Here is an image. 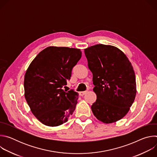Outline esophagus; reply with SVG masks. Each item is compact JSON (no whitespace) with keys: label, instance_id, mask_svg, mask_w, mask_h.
Returning a JSON list of instances; mask_svg holds the SVG:
<instances>
[{"label":"esophagus","instance_id":"34e87169","mask_svg":"<svg viewBox=\"0 0 157 157\" xmlns=\"http://www.w3.org/2000/svg\"><path fill=\"white\" fill-rule=\"evenodd\" d=\"M86 93H87V91H81V92H79V96H84Z\"/></svg>","mask_w":157,"mask_h":157}]
</instances>
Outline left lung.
<instances>
[{
	"label": "left lung",
	"instance_id": "1",
	"mask_svg": "<svg viewBox=\"0 0 157 157\" xmlns=\"http://www.w3.org/2000/svg\"><path fill=\"white\" fill-rule=\"evenodd\" d=\"M93 73L97 99L91 105L94 116L110 124L123 118L136 98V75L126 55L116 47L99 44L84 49Z\"/></svg>",
	"mask_w": 157,
	"mask_h": 157
}]
</instances>
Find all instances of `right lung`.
Segmentation results:
<instances>
[{
    "label": "right lung",
    "instance_id": "add662e5",
    "mask_svg": "<svg viewBox=\"0 0 157 157\" xmlns=\"http://www.w3.org/2000/svg\"><path fill=\"white\" fill-rule=\"evenodd\" d=\"M79 49L49 47L29 65L24 78L25 98L33 114L43 124L56 127L66 122L77 104L78 93L62 87L70 79L81 58Z\"/></svg>",
    "mask_w": 157,
    "mask_h": 157
}]
</instances>
